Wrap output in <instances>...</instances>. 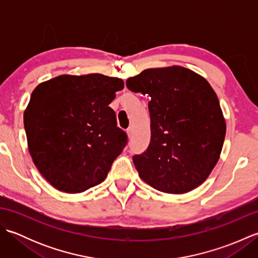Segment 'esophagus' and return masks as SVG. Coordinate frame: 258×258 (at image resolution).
Wrapping results in <instances>:
<instances>
[{
	"mask_svg": "<svg viewBox=\"0 0 258 258\" xmlns=\"http://www.w3.org/2000/svg\"><path fill=\"white\" fill-rule=\"evenodd\" d=\"M126 132H127L128 138L131 139V138H132V135H133V127H128L127 131H126Z\"/></svg>",
	"mask_w": 258,
	"mask_h": 258,
	"instance_id": "1",
	"label": "esophagus"
}]
</instances>
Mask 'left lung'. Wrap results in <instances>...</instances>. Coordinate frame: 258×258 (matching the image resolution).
<instances>
[{
	"label": "left lung",
	"instance_id": "left-lung-1",
	"mask_svg": "<svg viewBox=\"0 0 258 258\" xmlns=\"http://www.w3.org/2000/svg\"><path fill=\"white\" fill-rule=\"evenodd\" d=\"M126 86L151 97L150 145L133 156L140 177L164 193L196 188L216 165L226 134L210 83L193 71L169 67L144 70Z\"/></svg>",
	"mask_w": 258,
	"mask_h": 258
}]
</instances>
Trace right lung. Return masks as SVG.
<instances>
[{
	"mask_svg": "<svg viewBox=\"0 0 258 258\" xmlns=\"http://www.w3.org/2000/svg\"><path fill=\"white\" fill-rule=\"evenodd\" d=\"M122 79L103 74L61 75L36 86L24 113L30 154L47 182L82 193L106 178L127 144L108 106Z\"/></svg>",
	"mask_w": 258,
	"mask_h": 258,
	"instance_id": "add662e5",
	"label": "right lung"
}]
</instances>
